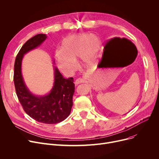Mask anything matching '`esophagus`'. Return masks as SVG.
Segmentation results:
<instances>
[{
	"label": "esophagus",
	"mask_w": 159,
	"mask_h": 159,
	"mask_svg": "<svg viewBox=\"0 0 159 159\" xmlns=\"http://www.w3.org/2000/svg\"><path fill=\"white\" fill-rule=\"evenodd\" d=\"M83 82H84V80H83L82 79L79 78V79H77L76 80H75V85H78V84H81V83H83Z\"/></svg>",
	"instance_id": "obj_1"
}]
</instances>
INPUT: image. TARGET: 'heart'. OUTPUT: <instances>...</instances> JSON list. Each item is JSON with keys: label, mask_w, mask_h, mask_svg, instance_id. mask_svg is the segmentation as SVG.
<instances>
[{"label": "heart", "mask_w": 159, "mask_h": 159, "mask_svg": "<svg viewBox=\"0 0 159 159\" xmlns=\"http://www.w3.org/2000/svg\"><path fill=\"white\" fill-rule=\"evenodd\" d=\"M101 48V40L95 35L80 33L69 36L62 41V49L56 50L57 65L62 72L72 73L76 68V61L82 64L93 63Z\"/></svg>", "instance_id": "1"}]
</instances>
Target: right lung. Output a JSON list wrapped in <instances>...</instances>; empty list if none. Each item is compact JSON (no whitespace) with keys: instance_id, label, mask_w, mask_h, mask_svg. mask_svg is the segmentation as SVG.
<instances>
[{"instance_id":"add662e5","label":"right lung","mask_w":159,"mask_h":159,"mask_svg":"<svg viewBox=\"0 0 159 159\" xmlns=\"http://www.w3.org/2000/svg\"><path fill=\"white\" fill-rule=\"evenodd\" d=\"M46 34H38L25 43L15 58L13 80L16 95L24 110L37 122L53 124L65 120L71 113L75 92L73 78L65 79L54 66L53 86L48 94H33L25 84L21 71L24 55L39 46L46 39Z\"/></svg>"}]
</instances>
